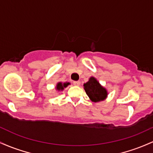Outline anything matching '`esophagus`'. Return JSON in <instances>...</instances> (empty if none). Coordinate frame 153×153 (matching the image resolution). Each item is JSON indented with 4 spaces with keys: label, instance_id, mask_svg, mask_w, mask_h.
Listing matches in <instances>:
<instances>
[{
    "label": "esophagus",
    "instance_id": "1",
    "mask_svg": "<svg viewBox=\"0 0 153 153\" xmlns=\"http://www.w3.org/2000/svg\"><path fill=\"white\" fill-rule=\"evenodd\" d=\"M80 83H81V82H80L79 81H74L73 82L74 85H75V86H79Z\"/></svg>",
    "mask_w": 153,
    "mask_h": 153
}]
</instances>
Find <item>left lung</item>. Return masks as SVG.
Masks as SVG:
<instances>
[{
    "mask_svg": "<svg viewBox=\"0 0 153 153\" xmlns=\"http://www.w3.org/2000/svg\"><path fill=\"white\" fill-rule=\"evenodd\" d=\"M83 86L87 96L92 102H98L107 98L108 95L107 90L94 76H91Z\"/></svg>",
    "mask_w": 153,
    "mask_h": 153,
    "instance_id": "obj_1",
    "label": "left lung"
}]
</instances>
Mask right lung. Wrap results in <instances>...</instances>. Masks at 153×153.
<instances>
[{"mask_svg": "<svg viewBox=\"0 0 153 153\" xmlns=\"http://www.w3.org/2000/svg\"><path fill=\"white\" fill-rule=\"evenodd\" d=\"M69 85H71V84L68 82H58L57 85L56 86V90H57L58 92H61V91H63L64 90V88L67 87Z\"/></svg>", "mask_w": 153, "mask_h": 153, "instance_id": "obj_1", "label": "right lung"}]
</instances>
